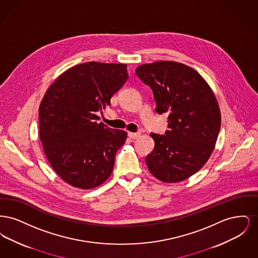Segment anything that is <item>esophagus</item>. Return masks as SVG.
<instances>
[{
  "label": "esophagus",
  "mask_w": 258,
  "mask_h": 258,
  "mask_svg": "<svg viewBox=\"0 0 258 258\" xmlns=\"http://www.w3.org/2000/svg\"><path fill=\"white\" fill-rule=\"evenodd\" d=\"M127 135L132 139H136V138H138L140 136V133H128Z\"/></svg>",
  "instance_id": "esophagus-1"
}]
</instances>
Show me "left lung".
Masks as SVG:
<instances>
[{"mask_svg":"<svg viewBox=\"0 0 258 258\" xmlns=\"http://www.w3.org/2000/svg\"><path fill=\"white\" fill-rule=\"evenodd\" d=\"M136 75L152 89L158 114H168L164 135L151 134L154 150L146 157L150 172L166 183L180 182L208 160L221 130V111L206 81L176 61L139 66Z\"/></svg>","mask_w":258,"mask_h":258,"instance_id":"1","label":"left lung"}]
</instances>
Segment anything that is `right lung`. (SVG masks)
Here are the masks:
<instances>
[{"label": "right lung", "mask_w": 258, "mask_h": 258, "mask_svg": "<svg viewBox=\"0 0 258 258\" xmlns=\"http://www.w3.org/2000/svg\"><path fill=\"white\" fill-rule=\"evenodd\" d=\"M128 78L126 64L89 61L61 74L39 106V137L51 166L61 179L89 189L112 173L126 133L98 123V112Z\"/></svg>", "instance_id": "1"}]
</instances>
